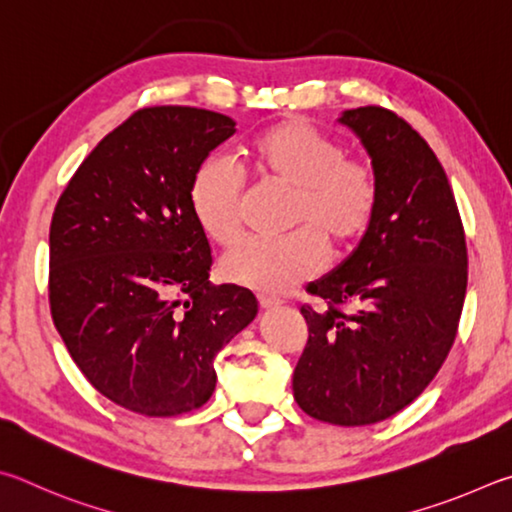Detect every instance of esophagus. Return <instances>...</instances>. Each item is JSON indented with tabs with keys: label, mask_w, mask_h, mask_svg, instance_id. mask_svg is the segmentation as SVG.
Wrapping results in <instances>:
<instances>
[{
	"label": "esophagus",
	"mask_w": 512,
	"mask_h": 512,
	"mask_svg": "<svg viewBox=\"0 0 512 512\" xmlns=\"http://www.w3.org/2000/svg\"><path fill=\"white\" fill-rule=\"evenodd\" d=\"M258 303H261L263 310H270V308H279L283 301L274 299V297H265V294H261V297H258Z\"/></svg>",
	"instance_id": "34e87169"
}]
</instances>
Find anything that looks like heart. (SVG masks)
Listing matches in <instances>:
<instances>
[{"instance_id": "1", "label": "heart", "mask_w": 512, "mask_h": 512, "mask_svg": "<svg viewBox=\"0 0 512 512\" xmlns=\"http://www.w3.org/2000/svg\"><path fill=\"white\" fill-rule=\"evenodd\" d=\"M251 168L265 188L290 193L288 229L281 240H251L224 256L231 283L281 294L315 276L326 245L353 247L375 218L380 182L371 164L346 157L339 141L306 121H281L249 146ZM188 206L197 227L215 245L231 247L242 236L245 182L220 157L204 159L188 186Z\"/></svg>"}]
</instances>
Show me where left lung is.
<instances>
[{
	"instance_id": "1",
	"label": "left lung",
	"mask_w": 512,
	"mask_h": 512,
	"mask_svg": "<svg viewBox=\"0 0 512 512\" xmlns=\"http://www.w3.org/2000/svg\"><path fill=\"white\" fill-rule=\"evenodd\" d=\"M380 182L369 231L346 261L308 285V344L292 375L297 405L330 425L380 423L441 369L459 328L468 249L452 186L427 141L380 105L342 114ZM353 305V311H344Z\"/></svg>"
}]
</instances>
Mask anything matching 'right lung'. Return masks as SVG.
Wrapping results in <instances>:
<instances>
[{
    "label": "right lung",
    "instance_id": "obj_1",
    "mask_svg": "<svg viewBox=\"0 0 512 512\" xmlns=\"http://www.w3.org/2000/svg\"><path fill=\"white\" fill-rule=\"evenodd\" d=\"M233 132L211 110L143 107L89 152L53 211V324L89 384L134 414L200 409L215 355L258 312L249 290L209 281L188 206L195 168Z\"/></svg>",
    "mask_w": 512,
    "mask_h": 512
}]
</instances>
